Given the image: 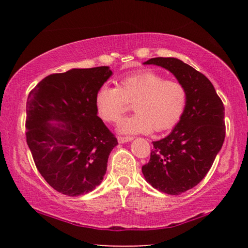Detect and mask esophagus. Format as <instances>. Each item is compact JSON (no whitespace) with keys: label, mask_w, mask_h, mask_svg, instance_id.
<instances>
[{"label":"esophagus","mask_w":248,"mask_h":248,"mask_svg":"<svg viewBox=\"0 0 248 248\" xmlns=\"http://www.w3.org/2000/svg\"><path fill=\"white\" fill-rule=\"evenodd\" d=\"M133 139L132 137H118L119 143H124V142H129Z\"/></svg>","instance_id":"34e87169"}]
</instances>
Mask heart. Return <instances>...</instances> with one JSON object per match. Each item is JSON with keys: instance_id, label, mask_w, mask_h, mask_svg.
I'll return each instance as SVG.
<instances>
[{"instance_id": "obj_1", "label": "heart", "mask_w": 248, "mask_h": 248, "mask_svg": "<svg viewBox=\"0 0 248 248\" xmlns=\"http://www.w3.org/2000/svg\"><path fill=\"white\" fill-rule=\"evenodd\" d=\"M134 102L137 112L120 124L127 134L162 132L171 129L182 118L187 104V91L177 79H166L153 70H141L119 79L118 87L108 84L96 94V106L107 123L119 121Z\"/></svg>"}]
</instances>
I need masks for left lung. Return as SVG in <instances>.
Returning <instances> with one entry per match:
<instances>
[{"label": "left lung", "mask_w": 248, "mask_h": 248, "mask_svg": "<svg viewBox=\"0 0 248 248\" xmlns=\"http://www.w3.org/2000/svg\"><path fill=\"white\" fill-rule=\"evenodd\" d=\"M173 73L187 91V104L179 123L164 139L153 142L142 173L157 190L180 195L204 178L225 138L224 106L212 83L199 71L176 58H152Z\"/></svg>", "instance_id": "1"}]
</instances>
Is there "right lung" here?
<instances>
[{
	"label": "right lung",
	"mask_w": 248,
	"mask_h": 248,
	"mask_svg": "<svg viewBox=\"0 0 248 248\" xmlns=\"http://www.w3.org/2000/svg\"><path fill=\"white\" fill-rule=\"evenodd\" d=\"M111 74L108 66L50 74L28 95L27 144L37 170L58 192L77 197L102 183L118 141L97 116L96 94Z\"/></svg>",
	"instance_id": "add662e5"
}]
</instances>
